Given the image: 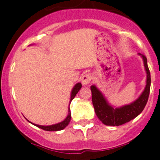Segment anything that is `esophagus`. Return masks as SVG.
<instances>
[{
    "label": "esophagus",
    "mask_w": 160,
    "mask_h": 160,
    "mask_svg": "<svg viewBox=\"0 0 160 160\" xmlns=\"http://www.w3.org/2000/svg\"><path fill=\"white\" fill-rule=\"evenodd\" d=\"M92 80V75L90 73H87L81 77V82L83 85H88Z\"/></svg>",
    "instance_id": "1"
}]
</instances>
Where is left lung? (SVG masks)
Masks as SVG:
<instances>
[{
    "label": "left lung",
    "mask_w": 160,
    "mask_h": 160,
    "mask_svg": "<svg viewBox=\"0 0 160 160\" xmlns=\"http://www.w3.org/2000/svg\"><path fill=\"white\" fill-rule=\"evenodd\" d=\"M142 57L146 72V84L145 89L140 96L133 102L122 107H114L109 104L108 100L95 85L90 86L92 93V102L94 108L95 113L98 118L105 125L119 126L130 122L136 118L146 107L149 95L151 77L148 67L147 59L144 55L138 53Z\"/></svg>",
    "instance_id": "left-lung-1"
}]
</instances>
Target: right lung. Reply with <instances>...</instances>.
Instances as JSON below:
<instances>
[{"label": "right lung", "instance_id": "right-lung-1", "mask_svg": "<svg viewBox=\"0 0 160 160\" xmlns=\"http://www.w3.org/2000/svg\"><path fill=\"white\" fill-rule=\"evenodd\" d=\"M82 88V84L80 83H77V84H75V86L73 87V88L72 89V91H71V94H70V104L72 101V100L75 98V96L77 95V93H78L79 90H80V88ZM70 104H69V108H68V115L67 117L64 119L62 122H59V123L57 124H54V125H36V124H34L30 122L29 121L28 122L30 123H32V125H35L38 128H42V129L45 130V131H49V132H54V131H60L64 129L67 125H69L71 119V112H70Z\"/></svg>", "mask_w": 160, "mask_h": 160}]
</instances>
